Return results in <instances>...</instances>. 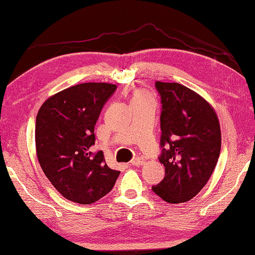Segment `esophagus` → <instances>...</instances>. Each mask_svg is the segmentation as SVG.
I'll return each instance as SVG.
<instances>
[{
  "instance_id": "1",
  "label": "esophagus",
  "mask_w": 255,
  "mask_h": 255,
  "mask_svg": "<svg viewBox=\"0 0 255 255\" xmlns=\"http://www.w3.org/2000/svg\"><path fill=\"white\" fill-rule=\"evenodd\" d=\"M130 163L131 165H134V166H140L144 163V160L142 158H134L131 160Z\"/></svg>"
}]
</instances>
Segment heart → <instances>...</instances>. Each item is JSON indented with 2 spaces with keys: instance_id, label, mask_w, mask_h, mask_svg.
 Listing matches in <instances>:
<instances>
[{
  "instance_id": "obj_1",
  "label": "heart",
  "mask_w": 255,
  "mask_h": 255,
  "mask_svg": "<svg viewBox=\"0 0 255 255\" xmlns=\"http://www.w3.org/2000/svg\"><path fill=\"white\" fill-rule=\"evenodd\" d=\"M148 101H153V97L150 92L143 89H138L133 91L131 97V104H139V103H144Z\"/></svg>"
}]
</instances>
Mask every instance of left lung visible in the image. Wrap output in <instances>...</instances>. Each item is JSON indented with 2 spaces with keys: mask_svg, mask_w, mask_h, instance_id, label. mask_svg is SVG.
Wrapping results in <instances>:
<instances>
[{
  "mask_svg": "<svg viewBox=\"0 0 255 255\" xmlns=\"http://www.w3.org/2000/svg\"><path fill=\"white\" fill-rule=\"evenodd\" d=\"M161 97V154L165 176L152 191L166 203L192 199L217 164L221 147L218 117L202 96L180 83L155 82Z\"/></svg>",
  "mask_w": 255,
  "mask_h": 255,
  "instance_id": "1",
  "label": "left lung"
}]
</instances>
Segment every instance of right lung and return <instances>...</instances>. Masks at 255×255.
<instances>
[{"mask_svg": "<svg viewBox=\"0 0 255 255\" xmlns=\"http://www.w3.org/2000/svg\"><path fill=\"white\" fill-rule=\"evenodd\" d=\"M117 86L82 83L49 97L36 117V151L48 180L64 198L93 204L112 191L121 172L93 152L94 127Z\"/></svg>", "mask_w": 255, "mask_h": 255, "instance_id": "right-lung-1", "label": "right lung"}]
</instances>
